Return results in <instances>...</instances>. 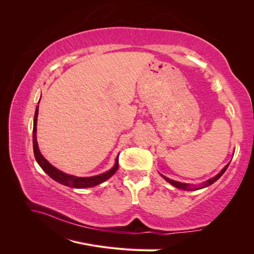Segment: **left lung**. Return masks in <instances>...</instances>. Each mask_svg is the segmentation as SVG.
<instances>
[{
  "mask_svg": "<svg viewBox=\"0 0 254 254\" xmlns=\"http://www.w3.org/2000/svg\"><path fill=\"white\" fill-rule=\"evenodd\" d=\"M229 164H230V162L222 168V170L220 171V173H218L216 176L215 177H213V178H211V179H209V180H206L205 182H203L201 186H198V187H195V186H193V184H188V183H183V182H179V181H175V180H172V179H170V178H167V177H165V176H163V175H161L163 177V178L168 182V183H171L172 186H174L175 188H177V189H180V190H200V189H204V188H206V187H209V186H211V184H213L215 181H217L220 177L222 176V174H224L225 172H226V170L228 168V166H229Z\"/></svg>",
  "mask_w": 254,
  "mask_h": 254,
  "instance_id": "left-lung-1",
  "label": "left lung"
}]
</instances>
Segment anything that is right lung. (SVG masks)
Segmentation results:
<instances>
[{
    "label": "right lung",
    "instance_id": "1",
    "mask_svg": "<svg viewBox=\"0 0 254 254\" xmlns=\"http://www.w3.org/2000/svg\"><path fill=\"white\" fill-rule=\"evenodd\" d=\"M40 102V101H39ZM38 112H39V105L37 106L36 112H35V118H34V129H33V146H34V155L36 158L37 163L40 165L42 170L47 173L52 179L57 181L58 183L64 184L65 187L68 188H74V189H86V188H92L98 186V184L103 183L104 181L108 180L110 177H112L115 172L118 171L119 168V155L115 159V163L111 170L106 172L104 174L97 175V176H92V177H77L73 175H68L64 172L59 171L58 168L53 166L49 161L45 159L39 150V146L37 143V119H38Z\"/></svg>",
    "mask_w": 254,
    "mask_h": 254
}]
</instances>
